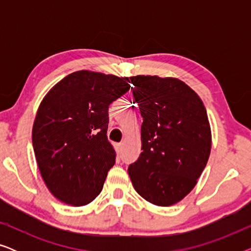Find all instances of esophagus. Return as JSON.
I'll return each instance as SVG.
<instances>
[{"mask_svg": "<svg viewBox=\"0 0 251 251\" xmlns=\"http://www.w3.org/2000/svg\"><path fill=\"white\" fill-rule=\"evenodd\" d=\"M116 149H118V153L119 154H121L122 152H123V144L121 143V144H119L118 145V147H116Z\"/></svg>", "mask_w": 251, "mask_h": 251, "instance_id": "esophagus-1", "label": "esophagus"}]
</instances>
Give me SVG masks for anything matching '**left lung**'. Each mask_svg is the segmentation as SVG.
Masks as SVG:
<instances>
[{
    "instance_id": "1",
    "label": "left lung",
    "mask_w": 251,
    "mask_h": 251,
    "mask_svg": "<svg viewBox=\"0 0 251 251\" xmlns=\"http://www.w3.org/2000/svg\"><path fill=\"white\" fill-rule=\"evenodd\" d=\"M142 123V153L128 168L133 187L151 203L168 207L197 184L211 149L207 111L200 97L173 77H130Z\"/></svg>"
}]
</instances>
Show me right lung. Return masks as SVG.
Instances as JSON below:
<instances>
[{"label": "right lung", "mask_w": 251, "mask_h": 251, "mask_svg": "<svg viewBox=\"0 0 251 251\" xmlns=\"http://www.w3.org/2000/svg\"><path fill=\"white\" fill-rule=\"evenodd\" d=\"M129 77L74 72L41 102L32 140L41 176L51 193L81 207L98 197L115 151L107 139L108 107L130 89Z\"/></svg>", "instance_id": "1"}]
</instances>
